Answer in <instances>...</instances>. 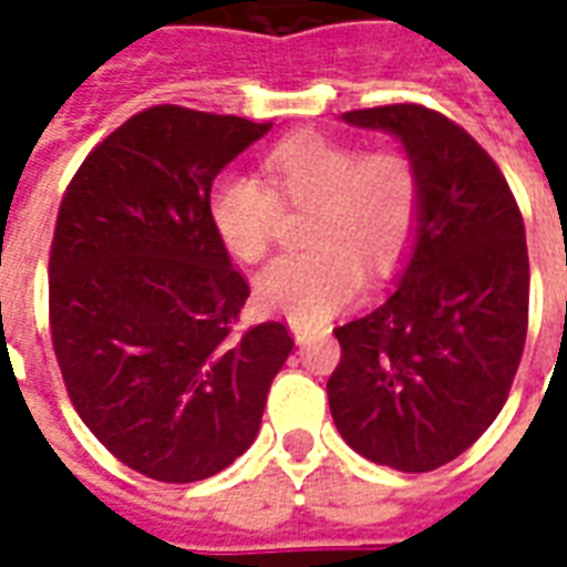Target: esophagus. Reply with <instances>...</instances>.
Listing matches in <instances>:
<instances>
[{
	"label": "esophagus",
	"instance_id": "esophagus-1",
	"mask_svg": "<svg viewBox=\"0 0 567 567\" xmlns=\"http://www.w3.org/2000/svg\"><path fill=\"white\" fill-rule=\"evenodd\" d=\"M291 332L293 338H297V344H306V341H309V329L302 327V323H291Z\"/></svg>",
	"mask_w": 567,
	"mask_h": 567
}]
</instances>
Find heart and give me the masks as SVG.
Listing matches in <instances>:
<instances>
[{
  "mask_svg": "<svg viewBox=\"0 0 567 567\" xmlns=\"http://www.w3.org/2000/svg\"><path fill=\"white\" fill-rule=\"evenodd\" d=\"M256 176H220L208 194V220L231 256L265 261L282 212H306L309 252L279 258L258 279L270 309L293 320H320L344 309L362 288V265L385 274L403 258L417 229L421 185L396 150H359L344 137L302 132L261 158Z\"/></svg>",
  "mask_w": 567,
  "mask_h": 567,
  "instance_id": "heart-1",
  "label": "heart"
}]
</instances>
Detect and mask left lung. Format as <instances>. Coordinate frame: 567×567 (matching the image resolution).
Instances as JSON below:
<instances>
[{"label": "left lung", "instance_id": "obj_1", "mask_svg": "<svg viewBox=\"0 0 567 567\" xmlns=\"http://www.w3.org/2000/svg\"><path fill=\"white\" fill-rule=\"evenodd\" d=\"M344 120L403 141L421 214L391 297L336 329L329 409L359 456L423 474L462 456L509 396L529 320L524 217L492 155L439 111L396 102Z\"/></svg>", "mask_w": 567, "mask_h": 567}]
</instances>
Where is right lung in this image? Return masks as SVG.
<instances>
[{
    "instance_id": "right-lung-1",
    "label": "right lung",
    "mask_w": 567,
    "mask_h": 567,
    "mask_svg": "<svg viewBox=\"0 0 567 567\" xmlns=\"http://www.w3.org/2000/svg\"><path fill=\"white\" fill-rule=\"evenodd\" d=\"M270 126L153 105L93 146L58 208L49 332L66 394L158 483L208 480L256 441L293 347L279 320L238 329L249 285L208 220L217 173Z\"/></svg>"
}]
</instances>
